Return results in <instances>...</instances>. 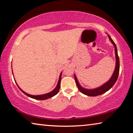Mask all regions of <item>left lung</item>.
I'll use <instances>...</instances> for the list:
<instances>
[{
    "label": "left lung",
    "instance_id": "obj_1",
    "mask_svg": "<svg viewBox=\"0 0 133 133\" xmlns=\"http://www.w3.org/2000/svg\"><path fill=\"white\" fill-rule=\"evenodd\" d=\"M109 39L110 40V41H111L112 43L113 44L114 48H115L116 64V68H115V70H114L113 75H112L111 78H110V79L106 83H105V84L102 85V86H100V87H98V88L91 89V90L85 89L83 88V87L79 84L77 78H76V76L75 75V79L76 83V84H77L78 89H79V90L82 92L83 94H85V95H87L88 96H97L98 95H101V94L104 93L108 90H109L111 89L112 86H113L114 84H115V83L116 82L117 80L118 77L119 70H120V61H119V57L117 53V47L115 43L113 42V40H112L111 37H110L109 35Z\"/></svg>",
    "mask_w": 133,
    "mask_h": 133
}]
</instances>
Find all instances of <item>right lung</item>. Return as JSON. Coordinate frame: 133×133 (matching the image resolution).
<instances>
[{"label":"right lung","instance_id":"obj_1","mask_svg":"<svg viewBox=\"0 0 133 133\" xmlns=\"http://www.w3.org/2000/svg\"><path fill=\"white\" fill-rule=\"evenodd\" d=\"M62 73H60V77H59V80H58V83H57V86H56V88L53 90L52 91L50 92V93H47V94H42V95H39V96H33V95H30V94H29L28 93H25V92L23 91L20 88V87L18 86V85L16 84L18 86V87H19V89L21 90L23 92V93L26 94V96H28V97H29L30 98H34V99H36V100H46V99H48L49 98H51L52 97H53L54 96L56 95L58 93V91H59V89H60V82H61V77H62Z\"/></svg>","mask_w":133,"mask_h":133}]
</instances>
